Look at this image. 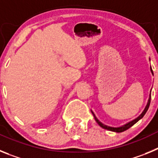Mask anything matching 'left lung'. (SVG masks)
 Wrapping results in <instances>:
<instances>
[{
    "mask_svg": "<svg viewBox=\"0 0 158 158\" xmlns=\"http://www.w3.org/2000/svg\"><path fill=\"white\" fill-rule=\"evenodd\" d=\"M150 70H151L152 73L153 74V70H152V68L150 67ZM150 100H151V92H150V98H149V100H148V103H147V105L146 106V107H145V109L144 111H142V113L140 115H139L138 118H136L135 119H134V120L131 121V122H129L128 123L125 124V125H123V126L122 127H109V126H107V125H104V123H102L101 122H100V121L98 120V118H96V115H95L94 113L92 111V113H93V116H94V118H95V120L96 121V123L100 125V127H101L102 128H104V129H106V130H108V131H114V132H117V133H120V132H123V131H126V130L129 129L131 127H132L134 125V124L136 123L139 120V119H141V118H142V117L144 116L145 114L146 113V111H147L148 108H149V107H150Z\"/></svg>",
    "mask_w": 158,
    "mask_h": 158,
    "instance_id": "1",
    "label": "left lung"
}]
</instances>
